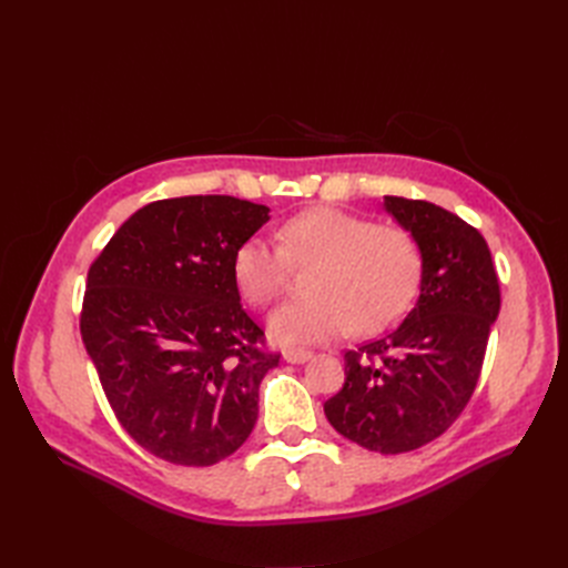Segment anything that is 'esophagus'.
<instances>
[{
    "label": "esophagus",
    "instance_id": "esophagus-1",
    "mask_svg": "<svg viewBox=\"0 0 568 568\" xmlns=\"http://www.w3.org/2000/svg\"><path fill=\"white\" fill-rule=\"evenodd\" d=\"M313 357V351H305V348H288L284 351V359L291 365H303L307 359Z\"/></svg>",
    "mask_w": 568,
    "mask_h": 568
}]
</instances>
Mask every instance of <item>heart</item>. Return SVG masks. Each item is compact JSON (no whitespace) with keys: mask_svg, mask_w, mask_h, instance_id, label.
I'll use <instances>...</instances> for the list:
<instances>
[{"mask_svg":"<svg viewBox=\"0 0 568 568\" xmlns=\"http://www.w3.org/2000/svg\"><path fill=\"white\" fill-rule=\"evenodd\" d=\"M280 246L251 236L234 251L232 272L253 305L277 298L291 265L317 263L315 296L288 301L270 315L267 332L280 346H307L348 334H374L398 320L415 301L422 253L407 230L376 225L346 211L320 205L288 217Z\"/></svg>","mask_w":568,"mask_h":568,"instance_id":"obj_1","label":"heart"}]
</instances>
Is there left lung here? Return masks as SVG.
Listing matches in <instances>:
<instances>
[{
    "instance_id": "obj_1",
    "label": "left lung",
    "mask_w": 568,
    "mask_h": 568,
    "mask_svg": "<svg viewBox=\"0 0 568 568\" xmlns=\"http://www.w3.org/2000/svg\"><path fill=\"white\" fill-rule=\"evenodd\" d=\"M422 253L419 298L386 336L346 353V384L324 403L341 436L398 455L448 432L476 388L500 284L478 230L428 201L384 196Z\"/></svg>"
}]
</instances>
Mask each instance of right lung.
Wrapping results in <instances>:
<instances>
[{
	"mask_svg": "<svg viewBox=\"0 0 568 568\" xmlns=\"http://www.w3.org/2000/svg\"><path fill=\"white\" fill-rule=\"evenodd\" d=\"M267 220V205L234 196L153 201L88 272L84 348L118 422L165 462L211 467L253 432L280 355L257 346L232 261Z\"/></svg>",
	"mask_w": 568,
	"mask_h": 568,
	"instance_id": "add662e5",
	"label": "right lung"
}]
</instances>
